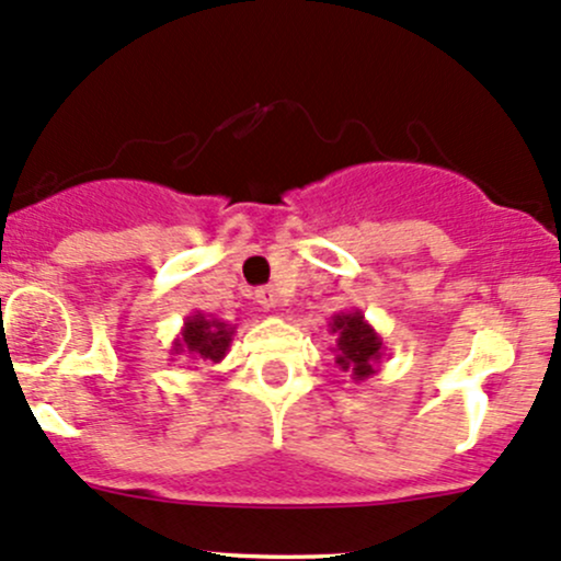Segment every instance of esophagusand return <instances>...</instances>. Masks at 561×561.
<instances>
[{
    "label": "esophagus",
    "instance_id": "1",
    "mask_svg": "<svg viewBox=\"0 0 561 561\" xmlns=\"http://www.w3.org/2000/svg\"><path fill=\"white\" fill-rule=\"evenodd\" d=\"M255 300L263 306V309H274L279 298H276L274 287H261V290H255Z\"/></svg>",
    "mask_w": 561,
    "mask_h": 561
}]
</instances>
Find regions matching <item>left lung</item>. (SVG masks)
<instances>
[{
  "label": "left lung",
  "mask_w": 561,
  "mask_h": 561,
  "mask_svg": "<svg viewBox=\"0 0 561 561\" xmlns=\"http://www.w3.org/2000/svg\"><path fill=\"white\" fill-rule=\"evenodd\" d=\"M330 333L335 335V344L330 346L335 365L344 374H350L357 385L370 379L376 374V368H379L381 359H385L387 346L381 341V335L376 333V328L365 320L363 311L352 309L333 314Z\"/></svg>",
  "instance_id": "obj_1"
}]
</instances>
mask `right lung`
Here are the masks:
<instances>
[{"label": "right lung", "mask_w": 561, "mask_h": 561, "mask_svg": "<svg viewBox=\"0 0 561 561\" xmlns=\"http://www.w3.org/2000/svg\"><path fill=\"white\" fill-rule=\"evenodd\" d=\"M233 333L236 328L228 322L193 311L182 322L180 335L172 344V355L187 357L191 363H222V357L231 350Z\"/></svg>", "instance_id": "obj_1"}]
</instances>
